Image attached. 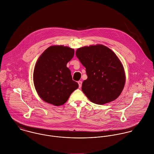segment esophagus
Masks as SVG:
<instances>
[{
  "instance_id": "34e87169",
  "label": "esophagus",
  "mask_w": 154,
  "mask_h": 154,
  "mask_svg": "<svg viewBox=\"0 0 154 154\" xmlns=\"http://www.w3.org/2000/svg\"><path fill=\"white\" fill-rule=\"evenodd\" d=\"M78 84H79V88H81L82 85V81H79Z\"/></svg>"
}]
</instances>
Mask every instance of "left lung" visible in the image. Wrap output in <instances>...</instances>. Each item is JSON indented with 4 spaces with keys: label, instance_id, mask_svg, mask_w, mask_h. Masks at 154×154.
<instances>
[{
    "label": "left lung",
    "instance_id": "obj_1",
    "mask_svg": "<svg viewBox=\"0 0 154 154\" xmlns=\"http://www.w3.org/2000/svg\"><path fill=\"white\" fill-rule=\"evenodd\" d=\"M76 56L88 75L82 83V91L92 102L103 105L120 95L125 77L122 63L113 51L97 45L79 48Z\"/></svg>",
    "mask_w": 154,
    "mask_h": 154
}]
</instances>
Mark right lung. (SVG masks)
<instances>
[{
  "mask_svg": "<svg viewBox=\"0 0 154 154\" xmlns=\"http://www.w3.org/2000/svg\"><path fill=\"white\" fill-rule=\"evenodd\" d=\"M74 50L63 46H52L38 59L33 72V81L39 96L55 106L64 104L79 88L66 67L74 57Z\"/></svg>",
  "mask_w": 154,
  "mask_h": 154,
  "instance_id": "obj_1",
  "label": "right lung"
}]
</instances>
